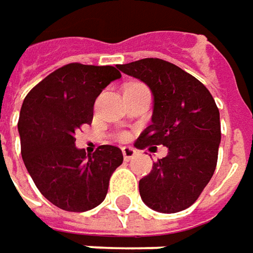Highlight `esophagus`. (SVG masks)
I'll use <instances>...</instances> for the list:
<instances>
[{"label":"esophagus","instance_id":"obj_1","mask_svg":"<svg viewBox=\"0 0 253 253\" xmlns=\"http://www.w3.org/2000/svg\"><path fill=\"white\" fill-rule=\"evenodd\" d=\"M123 154H124V159H125L126 162H129V160H132V159L136 156V150L128 146L123 147Z\"/></svg>","mask_w":253,"mask_h":253}]
</instances>
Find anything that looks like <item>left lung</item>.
Instances as JSON below:
<instances>
[{
    "label": "left lung",
    "instance_id": "8db88e82",
    "mask_svg": "<svg viewBox=\"0 0 253 253\" xmlns=\"http://www.w3.org/2000/svg\"><path fill=\"white\" fill-rule=\"evenodd\" d=\"M117 68L147 84L153 94L152 124L135 146L169 149L139 181L140 198L160 213L185 210L216 170L221 130L214 99L195 76L163 59L143 58Z\"/></svg>",
    "mask_w": 253,
    "mask_h": 253
}]
</instances>
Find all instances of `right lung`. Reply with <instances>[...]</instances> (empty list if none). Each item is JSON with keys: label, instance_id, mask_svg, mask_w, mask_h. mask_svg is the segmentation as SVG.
Wrapping results in <instances>:
<instances>
[{"label": "right lung", "instance_id": "obj_1", "mask_svg": "<svg viewBox=\"0 0 253 253\" xmlns=\"http://www.w3.org/2000/svg\"><path fill=\"white\" fill-rule=\"evenodd\" d=\"M121 78L114 67L68 64L44 78L23 100L18 130L22 159L45 199L67 211H86L106 199L121 149L75 146V130L90 124L100 93Z\"/></svg>", "mask_w": 253, "mask_h": 253}]
</instances>
